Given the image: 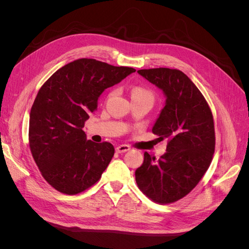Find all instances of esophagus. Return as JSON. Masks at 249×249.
Returning a JSON list of instances; mask_svg holds the SVG:
<instances>
[{"label": "esophagus", "instance_id": "1", "mask_svg": "<svg viewBox=\"0 0 249 249\" xmlns=\"http://www.w3.org/2000/svg\"><path fill=\"white\" fill-rule=\"evenodd\" d=\"M130 149H131V146H130V145L120 144V145H118V146L116 147V152L119 153V154H122V153L127 152V150H130Z\"/></svg>", "mask_w": 249, "mask_h": 249}]
</instances>
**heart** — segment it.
Segmentation results:
<instances>
[{
  "instance_id": "1",
  "label": "heart",
  "mask_w": 249,
  "mask_h": 249,
  "mask_svg": "<svg viewBox=\"0 0 249 249\" xmlns=\"http://www.w3.org/2000/svg\"><path fill=\"white\" fill-rule=\"evenodd\" d=\"M131 96L132 99H138V97H148V99H153V93L145 88L137 86L132 89Z\"/></svg>"
}]
</instances>
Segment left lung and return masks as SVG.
Returning a JSON list of instances; mask_svg holds the SVG:
<instances>
[{
  "instance_id": "obj_1",
  "label": "left lung",
  "mask_w": 249,
  "mask_h": 249,
  "mask_svg": "<svg viewBox=\"0 0 249 249\" xmlns=\"http://www.w3.org/2000/svg\"><path fill=\"white\" fill-rule=\"evenodd\" d=\"M163 91L165 105L153 126L159 140L168 141L166 153H144L135 171L139 189L159 203L175 202L189 193L208 170L215 149L213 115L194 83L178 70L137 71Z\"/></svg>"
}]
</instances>
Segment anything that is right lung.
Masks as SVG:
<instances>
[{
    "label": "right lung",
    "mask_w": 249,
    "mask_h": 249,
    "mask_svg": "<svg viewBox=\"0 0 249 249\" xmlns=\"http://www.w3.org/2000/svg\"><path fill=\"white\" fill-rule=\"evenodd\" d=\"M135 71L83 58L59 69L39 89L30 112V149L44 179L59 192L77 194L101 178L114 146L87 140L82 127L105 89Z\"/></svg>",
    "instance_id": "1"
}]
</instances>
